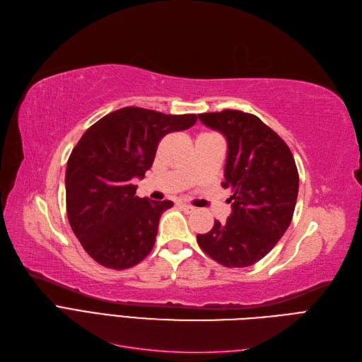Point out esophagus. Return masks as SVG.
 <instances>
[{
	"label": "esophagus",
	"mask_w": 362,
	"mask_h": 362,
	"mask_svg": "<svg viewBox=\"0 0 362 362\" xmlns=\"http://www.w3.org/2000/svg\"><path fill=\"white\" fill-rule=\"evenodd\" d=\"M179 206L183 209L185 212H188V214H191V212H194V211H195V207H194V206H191V204H186V203H179Z\"/></svg>",
	"instance_id": "1"
}]
</instances>
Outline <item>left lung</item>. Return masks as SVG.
<instances>
[{
    "mask_svg": "<svg viewBox=\"0 0 362 362\" xmlns=\"http://www.w3.org/2000/svg\"><path fill=\"white\" fill-rule=\"evenodd\" d=\"M206 126L227 139L224 189L231 214L215 221L197 242L226 267H247L262 260L293 218L299 174L288 146L257 115L238 110L198 114Z\"/></svg>",
    "mask_w": 362,
    "mask_h": 362,
    "instance_id": "8db88e82",
    "label": "left lung"
}]
</instances>
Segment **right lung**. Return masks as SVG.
I'll return each instance as SVG.
<instances>
[{"label":"right lung","instance_id":"obj_1","mask_svg":"<svg viewBox=\"0 0 362 362\" xmlns=\"http://www.w3.org/2000/svg\"><path fill=\"white\" fill-rule=\"evenodd\" d=\"M195 122V114L126 107L81 136L67 160L66 209L69 224L93 260L122 271L147 257L159 218L173 202L136 197L132 179L144 177L162 138Z\"/></svg>","mask_w":362,"mask_h":362}]
</instances>
